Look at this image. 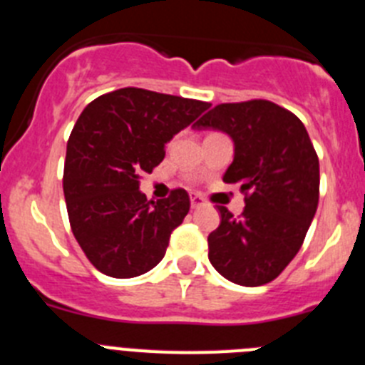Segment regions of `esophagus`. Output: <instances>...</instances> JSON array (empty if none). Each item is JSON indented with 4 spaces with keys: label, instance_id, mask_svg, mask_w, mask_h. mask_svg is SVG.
<instances>
[{
    "label": "esophagus",
    "instance_id": "esophagus-1",
    "mask_svg": "<svg viewBox=\"0 0 365 365\" xmlns=\"http://www.w3.org/2000/svg\"><path fill=\"white\" fill-rule=\"evenodd\" d=\"M190 202H192V208H201V206L205 205L202 197H201V195H197V193L190 195Z\"/></svg>",
    "mask_w": 365,
    "mask_h": 365
}]
</instances>
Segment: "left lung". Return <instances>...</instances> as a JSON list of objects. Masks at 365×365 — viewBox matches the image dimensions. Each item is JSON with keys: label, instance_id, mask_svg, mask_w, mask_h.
Segmentation results:
<instances>
[{"label": "left lung", "instance_id": "obj_1", "mask_svg": "<svg viewBox=\"0 0 365 365\" xmlns=\"http://www.w3.org/2000/svg\"><path fill=\"white\" fill-rule=\"evenodd\" d=\"M193 128L232 138L234 160L222 180L245 193L241 217L217 206L208 259L228 282L265 285L298 254L318 208L320 164L307 130L269 100L219 104Z\"/></svg>", "mask_w": 365, "mask_h": 365}]
</instances>
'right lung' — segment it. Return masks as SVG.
Returning <instances> with one entry per match:
<instances>
[{"label":"right lung","instance_id":"obj_1","mask_svg":"<svg viewBox=\"0 0 365 365\" xmlns=\"http://www.w3.org/2000/svg\"><path fill=\"white\" fill-rule=\"evenodd\" d=\"M208 102L124 87L87 106L67 143L63 195L71 230L106 276L135 278L159 265L190 210L186 190L148 201L138 177L164 159L166 144Z\"/></svg>","mask_w":365,"mask_h":365}]
</instances>
